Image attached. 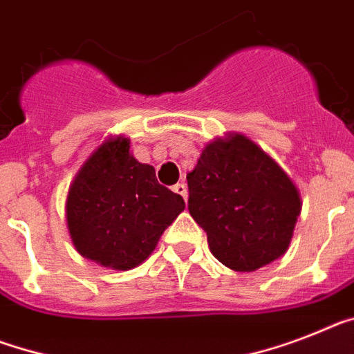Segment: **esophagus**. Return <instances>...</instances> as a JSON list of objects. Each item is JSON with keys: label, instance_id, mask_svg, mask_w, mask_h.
<instances>
[{"label": "esophagus", "instance_id": "esophagus-1", "mask_svg": "<svg viewBox=\"0 0 354 354\" xmlns=\"http://www.w3.org/2000/svg\"><path fill=\"white\" fill-rule=\"evenodd\" d=\"M172 191L176 192V194L182 196L183 200L187 201V187H185V183H176V185L172 187Z\"/></svg>", "mask_w": 354, "mask_h": 354}]
</instances>
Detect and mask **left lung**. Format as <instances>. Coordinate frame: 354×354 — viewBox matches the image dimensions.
I'll use <instances>...</instances> for the list:
<instances>
[{
    "label": "left lung",
    "instance_id": "left-lung-1",
    "mask_svg": "<svg viewBox=\"0 0 354 354\" xmlns=\"http://www.w3.org/2000/svg\"><path fill=\"white\" fill-rule=\"evenodd\" d=\"M189 212L214 257L236 272L279 259L292 241L301 198L286 172L243 135L218 138L187 174Z\"/></svg>",
    "mask_w": 354,
    "mask_h": 354
}]
</instances>
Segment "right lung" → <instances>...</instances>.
<instances>
[{"instance_id": "1", "label": "right lung", "mask_w": 354, "mask_h": 354, "mask_svg": "<svg viewBox=\"0 0 354 354\" xmlns=\"http://www.w3.org/2000/svg\"><path fill=\"white\" fill-rule=\"evenodd\" d=\"M185 201L160 185L153 165L136 162L127 138L104 142L68 191L71 241L82 257L115 270L144 263Z\"/></svg>"}]
</instances>
